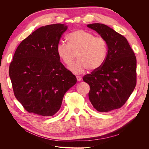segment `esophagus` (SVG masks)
<instances>
[{
  "label": "esophagus",
  "mask_w": 149,
  "mask_h": 149,
  "mask_svg": "<svg viewBox=\"0 0 149 149\" xmlns=\"http://www.w3.org/2000/svg\"><path fill=\"white\" fill-rule=\"evenodd\" d=\"M76 79H77V81H80L81 80V78L80 76H76Z\"/></svg>",
  "instance_id": "1"
}]
</instances>
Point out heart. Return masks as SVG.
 <instances>
[{
    "label": "heart",
    "mask_w": 149,
    "mask_h": 149,
    "mask_svg": "<svg viewBox=\"0 0 149 149\" xmlns=\"http://www.w3.org/2000/svg\"><path fill=\"white\" fill-rule=\"evenodd\" d=\"M68 43L60 42L56 45L58 55L66 65H70L78 52V60L70 69L75 74H80L86 69L89 71L100 68L105 60L107 53L106 40L84 30L72 31L67 36Z\"/></svg>",
    "instance_id": "heart-1"
}]
</instances>
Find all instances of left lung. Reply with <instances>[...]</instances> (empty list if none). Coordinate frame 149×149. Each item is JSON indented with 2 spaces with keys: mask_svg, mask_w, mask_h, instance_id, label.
<instances>
[{
  "mask_svg": "<svg viewBox=\"0 0 149 149\" xmlns=\"http://www.w3.org/2000/svg\"><path fill=\"white\" fill-rule=\"evenodd\" d=\"M87 26L100 34L107 46L102 66L83 77L90 86L89 101L99 112L119 109L136 86V57L127 39L109 26L98 23Z\"/></svg>",
  "mask_w": 149,
  "mask_h": 149,
  "instance_id": "1",
  "label": "left lung"
}]
</instances>
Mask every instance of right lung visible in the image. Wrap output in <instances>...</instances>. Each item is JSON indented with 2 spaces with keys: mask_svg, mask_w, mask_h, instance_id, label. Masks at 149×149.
<instances>
[{
  "mask_svg": "<svg viewBox=\"0 0 149 149\" xmlns=\"http://www.w3.org/2000/svg\"><path fill=\"white\" fill-rule=\"evenodd\" d=\"M65 24L42 26L18 46L9 66L17 100L30 113L52 116L60 109L66 92L77 79L60 62L56 45Z\"/></svg>",
  "mask_w": 149,
  "mask_h": 149,
  "instance_id": "right-lung-1",
  "label": "right lung"
}]
</instances>
